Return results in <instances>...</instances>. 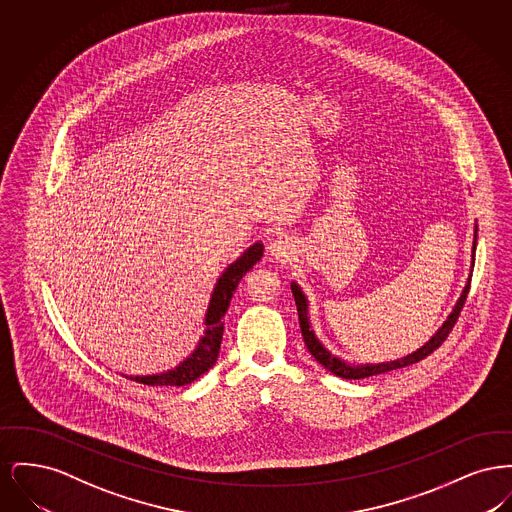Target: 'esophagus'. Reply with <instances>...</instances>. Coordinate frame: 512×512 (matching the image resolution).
Returning <instances> with one entry per match:
<instances>
[{
    "instance_id": "esophagus-1",
    "label": "esophagus",
    "mask_w": 512,
    "mask_h": 512,
    "mask_svg": "<svg viewBox=\"0 0 512 512\" xmlns=\"http://www.w3.org/2000/svg\"><path fill=\"white\" fill-rule=\"evenodd\" d=\"M267 251L272 259L288 261L293 255V245L288 242V238L278 236V238H272V240L268 242Z\"/></svg>"
}]
</instances>
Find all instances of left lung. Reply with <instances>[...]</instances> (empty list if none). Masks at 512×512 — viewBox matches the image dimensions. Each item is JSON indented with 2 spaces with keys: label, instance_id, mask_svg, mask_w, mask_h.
I'll return each instance as SVG.
<instances>
[{
  "label": "left lung",
  "instance_id": "1",
  "mask_svg": "<svg viewBox=\"0 0 512 512\" xmlns=\"http://www.w3.org/2000/svg\"><path fill=\"white\" fill-rule=\"evenodd\" d=\"M476 244H478V226L474 224V242H472V261H470V274L466 278V284H464L463 292L459 295L453 311L447 315V318L443 320V324L436 330V334L426 341L424 345H420L416 351L401 357V359H395V361H386V363H349L345 359H341L338 355H334L332 351H328L322 341L318 340L313 326H311V317H309V299L307 295L301 290V286L297 282H292L293 299H295V305H297V317H299V328H301V334H303V340L305 345L309 349V353L317 359L320 365L324 366L326 370H330L332 374L345 378V380H361V378H368V376H374V374H384V372H390L395 368H403V366L413 365L418 363L420 359H424L426 355H430L436 347L441 345V341L447 338V334L451 332L453 324L457 322V317L463 309L464 299L468 295V288H470V278H472V267H474V257H476Z\"/></svg>",
  "mask_w": 512,
  "mask_h": 512
}]
</instances>
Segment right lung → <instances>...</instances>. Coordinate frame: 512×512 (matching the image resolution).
Here are the masks:
<instances>
[{"mask_svg":"<svg viewBox=\"0 0 512 512\" xmlns=\"http://www.w3.org/2000/svg\"><path fill=\"white\" fill-rule=\"evenodd\" d=\"M263 251H265V245L255 242V244L249 245L234 263H230L222 270V274L213 288V293H211L207 311H205L203 336L199 338L194 351L184 361H180L171 370L157 372V374H146V376L122 374V376L130 378L134 382H140V384H147V386H186V384H192L201 374H205L211 366L217 363L222 332H224L222 318L228 311L232 293L236 292L245 272L249 268H253V265L263 257Z\"/></svg>","mask_w":512,"mask_h":512,"instance_id":"obj_1","label":"right lung"}]
</instances>
